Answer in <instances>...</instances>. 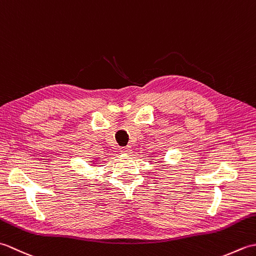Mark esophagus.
I'll return each mask as SVG.
<instances>
[{"label": "esophagus", "mask_w": 256, "mask_h": 256, "mask_svg": "<svg viewBox=\"0 0 256 256\" xmlns=\"http://www.w3.org/2000/svg\"><path fill=\"white\" fill-rule=\"evenodd\" d=\"M120 152L123 154H131L132 153V148L131 146H124V148H120Z\"/></svg>", "instance_id": "1"}]
</instances>
